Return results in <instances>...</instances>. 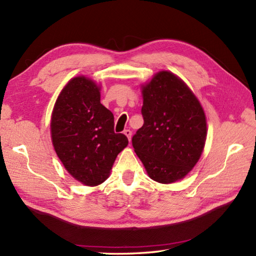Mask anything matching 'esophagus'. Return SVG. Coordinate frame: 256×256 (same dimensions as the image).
<instances>
[{"mask_svg": "<svg viewBox=\"0 0 256 256\" xmlns=\"http://www.w3.org/2000/svg\"><path fill=\"white\" fill-rule=\"evenodd\" d=\"M123 133L126 135V138H128V140H131V138H132V131H131V130H125Z\"/></svg>", "mask_w": 256, "mask_h": 256, "instance_id": "esophagus-1", "label": "esophagus"}]
</instances>
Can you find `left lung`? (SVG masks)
<instances>
[{
	"instance_id": "8db88e82",
	"label": "left lung",
	"mask_w": 256,
	"mask_h": 256,
	"mask_svg": "<svg viewBox=\"0 0 256 256\" xmlns=\"http://www.w3.org/2000/svg\"><path fill=\"white\" fill-rule=\"evenodd\" d=\"M143 126L132 145L148 176L160 184L182 179L197 164L206 138L204 108L186 84L170 72L142 86Z\"/></svg>"
}]
</instances>
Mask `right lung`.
<instances>
[{
    "label": "right lung",
    "instance_id": "1",
    "mask_svg": "<svg viewBox=\"0 0 256 256\" xmlns=\"http://www.w3.org/2000/svg\"><path fill=\"white\" fill-rule=\"evenodd\" d=\"M52 145L67 172L86 186L110 175L118 154L128 140L114 132V116L101 104L100 86L84 76L64 86L54 106Z\"/></svg>",
    "mask_w": 256,
    "mask_h": 256
}]
</instances>
